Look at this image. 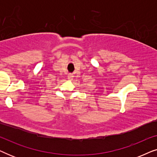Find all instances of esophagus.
Instances as JSON below:
<instances>
[{"label":"esophagus","instance_id":"esophagus-1","mask_svg":"<svg viewBox=\"0 0 157 157\" xmlns=\"http://www.w3.org/2000/svg\"><path fill=\"white\" fill-rule=\"evenodd\" d=\"M73 78H74V76H73L72 74H68V78L69 79V80H72Z\"/></svg>","mask_w":157,"mask_h":157}]
</instances>
